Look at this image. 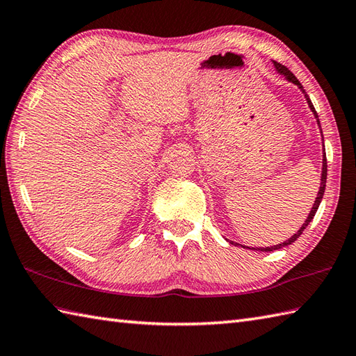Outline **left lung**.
<instances>
[{
    "label": "left lung",
    "mask_w": 356,
    "mask_h": 356,
    "mask_svg": "<svg viewBox=\"0 0 356 356\" xmlns=\"http://www.w3.org/2000/svg\"><path fill=\"white\" fill-rule=\"evenodd\" d=\"M273 64H274V68H275V71H277V73L280 74V76H283L286 79L288 82H291V83H294V85H297L298 86V90L303 92V96H305V99H306V102H307V106L311 108V111H312V114H314V117H315V120H317V124H318V128H320V134H321V137H323V131H321V124H320V118H318V114H317V111H315V108H314V105H312V102H311V99H309V96H307L306 94V91L303 90V85L298 82V79L291 73V71L285 67V65H282V64H279V62H275V60H273ZM323 147H325V145H323ZM326 179H327V161H326V152H323V168H321V183H320V188H318V193H317V198H315V201H314V205H312V209H311V211H309V215H307V218H306V220H305V224L300 227V230L294 234V236H291L289 239H286L285 242H282V243H277V245H274V247H262V248H250V247H243V248H250V250H256V251H266V252H270V251H274V250H280V248H283V247H288V245H291L292 242H296L298 238H300V234L303 233V230L305 228L309 225V222L311 220L314 219V216H315V213H317V210H318V205H320V202H321V200H323V195H325V188H326ZM228 241V239H227ZM230 242V241H228ZM232 243H234V242H232ZM236 245H241V243H236Z\"/></svg>",
    "instance_id": "1"
}]
</instances>
